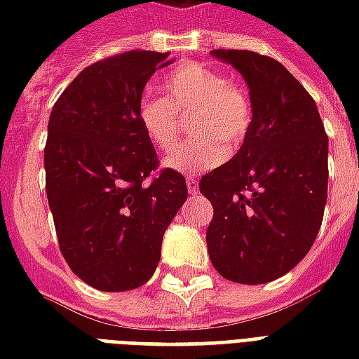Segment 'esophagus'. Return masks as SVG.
I'll list each match as a JSON object with an SVG mask.
<instances>
[{"label":"esophagus","mask_w":359,"mask_h":359,"mask_svg":"<svg viewBox=\"0 0 359 359\" xmlns=\"http://www.w3.org/2000/svg\"><path fill=\"white\" fill-rule=\"evenodd\" d=\"M187 187H188V192L190 194H198V179H196L194 175H188L187 177Z\"/></svg>","instance_id":"esophagus-1"}]
</instances>
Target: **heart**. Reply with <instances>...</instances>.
Here are the masks:
<instances>
[{
	"instance_id": "obj_1",
	"label": "heart",
	"mask_w": 359,
	"mask_h": 359,
	"mask_svg": "<svg viewBox=\"0 0 359 359\" xmlns=\"http://www.w3.org/2000/svg\"><path fill=\"white\" fill-rule=\"evenodd\" d=\"M165 97H142L136 109L138 125L157 149L175 148L180 117L194 111L190 130L198 134L165 157L167 169L179 172L205 171L223 163L226 146L242 144L252 125V105L246 90L225 81L219 69L184 63L163 79Z\"/></svg>"
}]
</instances>
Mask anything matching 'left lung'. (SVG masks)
Returning <instances> with one entry per match:
<instances>
[{
  "mask_svg": "<svg viewBox=\"0 0 359 359\" xmlns=\"http://www.w3.org/2000/svg\"><path fill=\"white\" fill-rule=\"evenodd\" d=\"M246 81L252 125L241 149L203 175L213 205L205 242L233 283L264 285L300 264L323 221L329 138L313 97L278 61L248 50H213Z\"/></svg>",
  "mask_w": 359,
  "mask_h": 359,
  "instance_id": "obj_1",
  "label": "left lung"
}]
</instances>
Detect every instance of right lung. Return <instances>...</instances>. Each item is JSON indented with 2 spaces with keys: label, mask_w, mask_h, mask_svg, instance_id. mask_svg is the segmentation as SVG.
Segmentation results:
<instances>
[{
  "label": "right lung",
  "mask_w": 359,
  "mask_h": 359,
  "mask_svg": "<svg viewBox=\"0 0 359 359\" xmlns=\"http://www.w3.org/2000/svg\"><path fill=\"white\" fill-rule=\"evenodd\" d=\"M126 51L86 67L53 105L43 149L46 192L61 254L103 292L133 290L154 275L167 226L187 202V180L165 169L138 125L142 92L175 59Z\"/></svg>",
  "instance_id": "obj_1"
}]
</instances>
